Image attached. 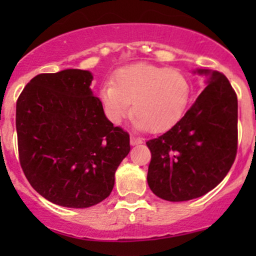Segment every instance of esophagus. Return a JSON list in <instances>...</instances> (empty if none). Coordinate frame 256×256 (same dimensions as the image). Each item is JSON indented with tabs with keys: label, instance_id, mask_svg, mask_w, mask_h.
<instances>
[{
	"label": "esophagus",
	"instance_id": "esophagus-1",
	"mask_svg": "<svg viewBox=\"0 0 256 256\" xmlns=\"http://www.w3.org/2000/svg\"><path fill=\"white\" fill-rule=\"evenodd\" d=\"M130 142H131V144H138L142 142V138H138V136H135V135H131Z\"/></svg>",
	"mask_w": 256,
	"mask_h": 256
}]
</instances>
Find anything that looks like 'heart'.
<instances>
[{
	"instance_id": "b5f03b06",
	"label": "heart",
	"mask_w": 256,
	"mask_h": 256,
	"mask_svg": "<svg viewBox=\"0 0 256 256\" xmlns=\"http://www.w3.org/2000/svg\"><path fill=\"white\" fill-rule=\"evenodd\" d=\"M188 98L190 82L182 72L147 63L118 69L114 82L100 90L105 112L112 122H120L132 102L134 125L151 132L172 128L182 118Z\"/></svg>"
}]
</instances>
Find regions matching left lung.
Instances as JSON below:
<instances>
[{"mask_svg":"<svg viewBox=\"0 0 256 256\" xmlns=\"http://www.w3.org/2000/svg\"><path fill=\"white\" fill-rule=\"evenodd\" d=\"M209 74L207 86L182 118L146 142L151 151L147 183L170 202L206 194L226 176L238 148V99L223 73Z\"/></svg>","mask_w":256,"mask_h":256,"instance_id":"obj_1","label":"left lung"}]
</instances>
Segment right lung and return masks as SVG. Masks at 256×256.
<instances>
[{
	"instance_id": "right-lung-1",
	"label": "right lung",
	"mask_w": 256,
	"mask_h": 256,
	"mask_svg": "<svg viewBox=\"0 0 256 256\" xmlns=\"http://www.w3.org/2000/svg\"><path fill=\"white\" fill-rule=\"evenodd\" d=\"M88 70L38 74L18 96L20 164L42 197L68 208L98 204L112 193L130 152V135L106 118Z\"/></svg>"
}]
</instances>
